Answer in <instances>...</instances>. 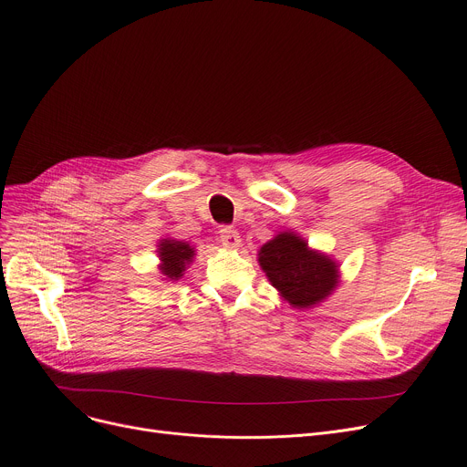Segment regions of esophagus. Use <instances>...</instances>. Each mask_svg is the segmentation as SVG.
I'll return each mask as SVG.
<instances>
[{
	"instance_id": "obj_1",
	"label": "esophagus",
	"mask_w": 467,
	"mask_h": 467,
	"mask_svg": "<svg viewBox=\"0 0 467 467\" xmlns=\"http://www.w3.org/2000/svg\"><path fill=\"white\" fill-rule=\"evenodd\" d=\"M219 242L223 244L225 248H229V250H236L238 246H240V234H238V231L236 229H233V227H223L219 231Z\"/></svg>"
}]
</instances>
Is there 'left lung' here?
I'll use <instances>...</instances> for the list:
<instances>
[{
	"mask_svg": "<svg viewBox=\"0 0 467 467\" xmlns=\"http://www.w3.org/2000/svg\"><path fill=\"white\" fill-rule=\"evenodd\" d=\"M259 265L282 297L297 308H308L326 299L335 289L337 265L308 250L297 234L282 233L259 252Z\"/></svg>",
	"mask_w": 467,
	"mask_h": 467,
	"instance_id": "8db88e82",
	"label": "left lung"
}]
</instances>
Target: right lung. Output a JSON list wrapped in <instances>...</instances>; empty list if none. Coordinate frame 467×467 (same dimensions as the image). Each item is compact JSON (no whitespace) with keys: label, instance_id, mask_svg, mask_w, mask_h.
<instances>
[{"label":"right lung","instance_id":"add662e5","mask_svg":"<svg viewBox=\"0 0 467 467\" xmlns=\"http://www.w3.org/2000/svg\"><path fill=\"white\" fill-rule=\"evenodd\" d=\"M192 255H194V250L185 242L164 240L159 244V257L162 261L161 271L170 280H178L183 276L185 265L191 263Z\"/></svg>","mask_w":467,"mask_h":467}]
</instances>
